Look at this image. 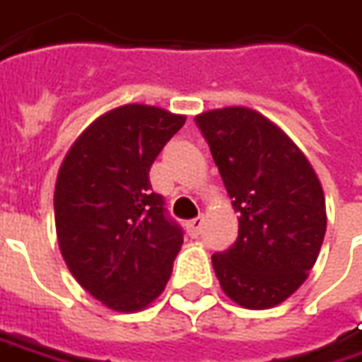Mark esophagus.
Segmentation results:
<instances>
[{"label": "esophagus", "instance_id": "1", "mask_svg": "<svg viewBox=\"0 0 362 362\" xmlns=\"http://www.w3.org/2000/svg\"><path fill=\"white\" fill-rule=\"evenodd\" d=\"M202 225H204V216H197V218H192V221L186 223V228H188L190 235L197 237L198 233H200V228H202Z\"/></svg>", "mask_w": 362, "mask_h": 362}]
</instances>
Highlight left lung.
Returning a JSON list of instances; mask_svg holds the SVG:
<instances>
[{
	"label": "left lung",
	"mask_w": 362,
	"mask_h": 362,
	"mask_svg": "<svg viewBox=\"0 0 362 362\" xmlns=\"http://www.w3.org/2000/svg\"><path fill=\"white\" fill-rule=\"evenodd\" d=\"M235 212L239 237L212 255L228 298L267 310L306 281L326 233L322 184L304 151L272 119L249 107L197 115Z\"/></svg>",
	"instance_id": "1"
}]
</instances>
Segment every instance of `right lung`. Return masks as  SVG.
<instances>
[{"label": "right lung", "mask_w": 362, "mask_h": 362, "mask_svg": "<svg viewBox=\"0 0 362 362\" xmlns=\"http://www.w3.org/2000/svg\"><path fill=\"white\" fill-rule=\"evenodd\" d=\"M186 115L121 105L97 117L66 151L54 186L58 247L103 306L139 312L164 291L182 230L151 192L150 168Z\"/></svg>", "instance_id": "add662e5"}]
</instances>
